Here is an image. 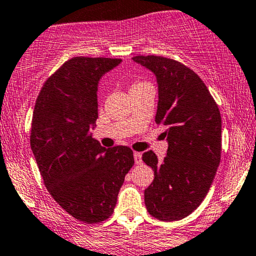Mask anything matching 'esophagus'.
<instances>
[{
  "label": "esophagus",
  "mask_w": 256,
  "mask_h": 256,
  "mask_svg": "<svg viewBox=\"0 0 256 256\" xmlns=\"http://www.w3.org/2000/svg\"><path fill=\"white\" fill-rule=\"evenodd\" d=\"M134 162H136V164H141V162H142V153H140V152H134Z\"/></svg>",
  "instance_id": "1"
}]
</instances>
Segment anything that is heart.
<instances>
[{
    "instance_id": "1",
    "label": "heart",
    "mask_w": 256,
    "mask_h": 256,
    "mask_svg": "<svg viewBox=\"0 0 256 256\" xmlns=\"http://www.w3.org/2000/svg\"><path fill=\"white\" fill-rule=\"evenodd\" d=\"M147 85V82H143V81H134L132 84H131V90H136V88H140V87ZM130 90V91H131Z\"/></svg>"
}]
</instances>
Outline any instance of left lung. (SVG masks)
Wrapping results in <instances>:
<instances>
[{
  "mask_svg": "<svg viewBox=\"0 0 256 256\" xmlns=\"http://www.w3.org/2000/svg\"><path fill=\"white\" fill-rule=\"evenodd\" d=\"M158 85L156 122L166 126V156L153 152L142 160L154 171L144 190L148 212L162 221H178L200 206L214 181L221 156V115L206 84L193 70L170 58L136 56Z\"/></svg>",
  "mask_w": 256,
  "mask_h": 256,
  "instance_id": "1",
  "label": "left lung"
}]
</instances>
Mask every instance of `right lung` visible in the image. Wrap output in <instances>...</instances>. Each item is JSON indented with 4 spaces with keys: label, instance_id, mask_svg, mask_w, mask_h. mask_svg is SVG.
<instances>
[{
    "label": "right lung",
    "instance_id": "1",
    "mask_svg": "<svg viewBox=\"0 0 256 256\" xmlns=\"http://www.w3.org/2000/svg\"><path fill=\"white\" fill-rule=\"evenodd\" d=\"M122 63L74 57L44 82L36 100L30 146L47 190L78 220L104 221L113 214L134 152L102 147L92 137L98 118V84Z\"/></svg>",
    "mask_w": 256,
    "mask_h": 256
}]
</instances>
